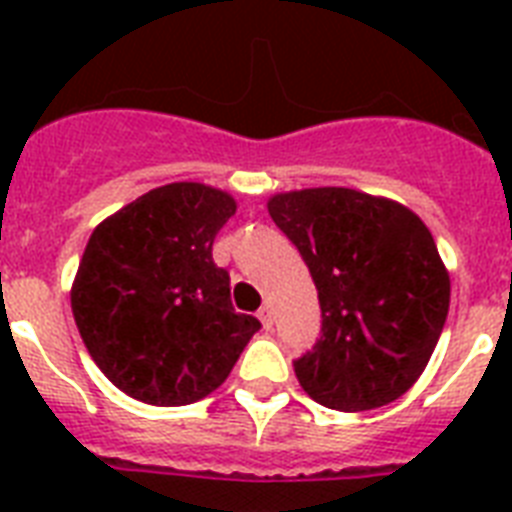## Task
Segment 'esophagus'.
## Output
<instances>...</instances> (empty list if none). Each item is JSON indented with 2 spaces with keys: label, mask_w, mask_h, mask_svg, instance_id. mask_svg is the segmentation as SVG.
Listing matches in <instances>:
<instances>
[{
  "label": "esophagus",
  "mask_w": 512,
  "mask_h": 512,
  "mask_svg": "<svg viewBox=\"0 0 512 512\" xmlns=\"http://www.w3.org/2000/svg\"><path fill=\"white\" fill-rule=\"evenodd\" d=\"M257 319L263 321L265 329H271L273 327V308H271V305H265V308H260V311H257Z\"/></svg>",
  "instance_id": "1"
}]
</instances>
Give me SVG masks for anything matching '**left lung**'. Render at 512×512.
I'll list each match as a JSON object with an SVG mask.
<instances>
[{"mask_svg":"<svg viewBox=\"0 0 512 512\" xmlns=\"http://www.w3.org/2000/svg\"><path fill=\"white\" fill-rule=\"evenodd\" d=\"M319 289L321 335L295 358L313 401L377 409L412 388L449 313V273L420 217L350 188H305L268 201Z\"/></svg>","mask_w":512,"mask_h":512,"instance_id":"1","label":"left lung"}]
</instances>
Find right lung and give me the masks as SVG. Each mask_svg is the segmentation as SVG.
Listing matches in <instances>:
<instances>
[{"instance_id":"obj_1","label":"right lung","mask_w":512,"mask_h":512,"mask_svg":"<svg viewBox=\"0 0 512 512\" xmlns=\"http://www.w3.org/2000/svg\"><path fill=\"white\" fill-rule=\"evenodd\" d=\"M236 212L228 193L170 183L92 231L71 289L76 327L127 396L185 406L220 388L260 321L236 313L212 241Z\"/></svg>"}]
</instances>
